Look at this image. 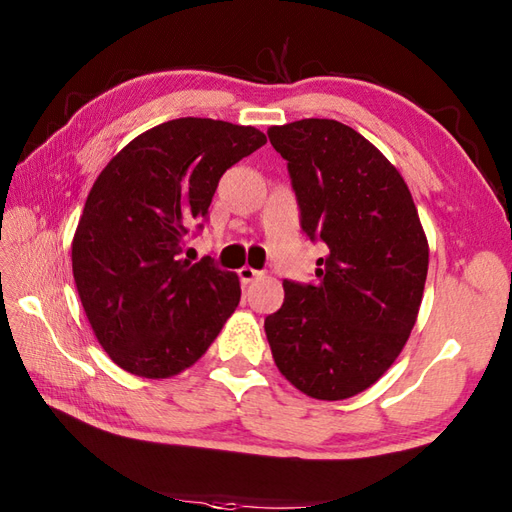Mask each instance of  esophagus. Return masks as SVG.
<instances>
[{
	"instance_id": "obj_1",
	"label": "esophagus",
	"mask_w": 512,
	"mask_h": 512,
	"mask_svg": "<svg viewBox=\"0 0 512 512\" xmlns=\"http://www.w3.org/2000/svg\"><path fill=\"white\" fill-rule=\"evenodd\" d=\"M237 275H239V279L244 281V284H253V281H257L264 273H262V270H255V268H250V266H242V268L237 270Z\"/></svg>"
}]
</instances>
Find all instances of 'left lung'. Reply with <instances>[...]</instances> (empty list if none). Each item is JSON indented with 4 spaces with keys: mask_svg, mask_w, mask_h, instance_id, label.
<instances>
[{
    "mask_svg": "<svg viewBox=\"0 0 512 512\" xmlns=\"http://www.w3.org/2000/svg\"><path fill=\"white\" fill-rule=\"evenodd\" d=\"M288 160L301 228L330 253L317 284L284 281L264 321L275 365L303 394L345 400L394 365L416 325L429 244L407 182L356 129L303 118L268 129Z\"/></svg>",
    "mask_w": 512,
    "mask_h": 512,
    "instance_id": "obj_1",
    "label": "left lung"
}]
</instances>
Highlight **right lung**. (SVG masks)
Segmentation results:
<instances>
[{"instance_id": "right-lung-1", "label": "right lung", "mask_w": 512, "mask_h": 512, "mask_svg": "<svg viewBox=\"0 0 512 512\" xmlns=\"http://www.w3.org/2000/svg\"><path fill=\"white\" fill-rule=\"evenodd\" d=\"M266 143L255 127L176 118L147 129L92 184L72 239L85 317L112 361L143 378L191 367L235 312L239 277L180 259L222 173Z\"/></svg>"}]
</instances>
